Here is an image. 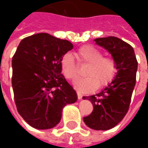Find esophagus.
Wrapping results in <instances>:
<instances>
[{
  "mask_svg": "<svg viewBox=\"0 0 148 148\" xmlns=\"http://www.w3.org/2000/svg\"><path fill=\"white\" fill-rule=\"evenodd\" d=\"M77 98H78V99H81L82 98V95L81 94L80 92H78V91H77Z\"/></svg>",
  "mask_w": 148,
  "mask_h": 148,
  "instance_id": "obj_1",
  "label": "esophagus"
}]
</instances>
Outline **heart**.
<instances>
[{
	"label": "heart",
	"instance_id": "obj_1",
	"mask_svg": "<svg viewBox=\"0 0 148 148\" xmlns=\"http://www.w3.org/2000/svg\"><path fill=\"white\" fill-rule=\"evenodd\" d=\"M78 63L88 66L85 70L86 77L77 80L74 86L80 91H91L103 88L114 80L118 71L116 59L110 55H103V51L97 47L86 44L76 52ZM60 66L63 76L73 81L79 75L78 65L71 53L64 54L60 60Z\"/></svg>",
	"mask_w": 148,
	"mask_h": 148
}]
</instances>
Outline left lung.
Masks as SVG:
<instances>
[{
  "mask_svg": "<svg viewBox=\"0 0 148 148\" xmlns=\"http://www.w3.org/2000/svg\"><path fill=\"white\" fill-rule=\"evenodd\" d=\"M95 41L116 59L118 71L112 82L102 91L90 96H83V99L91 102L94 108L83 120L92 129L108 130L115 127L129 109L136 83L138 61L133 47L119 38H98Z\"/></svg>",
  "mask_w": 148,
  "mask_h": 148,
  "instance_id": "8db88e82",
  "label": "left lung"
}]
</instances>
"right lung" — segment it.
<instances>
[{
	"label": "right lung",
	"mask_w": 148,
	"mask_h": 148,
	"mask_svg": "<svg viewBox=\"0 0 148 148\" xmlns=\"http://www.w3.org/2000/svg\"><path fill=\"white\" fill-rule=\"evenodd\" d=\"M72 49L68 40L40 33L22 39L16 49L11 78L14 103L33 128L55 127L63 107L77 101V93L60 66L62 57Z\"/></svg>",
	"instance_id": "1"
}]
</instances>
